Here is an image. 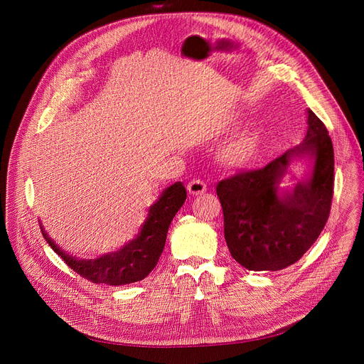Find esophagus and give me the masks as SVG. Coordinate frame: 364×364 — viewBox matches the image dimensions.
I'll return each instance as SVG.
<instances>
[{
	"instance_id": "1",
	"label": "esophagus",
	"mask_w": 364,
	"mask_h": 364,
	"mask_svg": "<svg viewBox=\"0 0 364 364\" xmlns=\"http://www.w3.org/2000/svg\"><path fill=\"white\" fill-rule=\"evenodd\" d=\"M187 192L192 195V196H198V195H202L206 192V184L196 178V180H192L188 184H187Z\"/></svg>"
}]
</instances>
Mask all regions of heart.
Wrapping results in <instances>:
<instances>
[{
	"mask_svg": "<svg viewBox=\"0 0 364 364\" xmlns=\"http://www.w3.org/2000/svg\"><path fill=\"white\" fill-rule=\"evenodd\" d=\"M258 149V139L254 132L245 131L228 141L221 150L220 161L224 166L240 169L251 164Z\"/></svg>",
	"mask_w": 364,
	"mask_h": 364,
	"instance_id": "obj_1",
	"label": "heart"
}]
</instances>
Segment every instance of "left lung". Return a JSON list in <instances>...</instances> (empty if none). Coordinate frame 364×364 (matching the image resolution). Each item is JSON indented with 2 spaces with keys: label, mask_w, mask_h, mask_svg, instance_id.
<instances>
[{
  "label": "left lung",
  "mask_w": 364,
  "mask_h": 364,
  "mask_svg": "<svg viewBox=\"0 0 364 364\" xmlns=\"http://www.w3.org/2000/svg\"><path fill=\"white\" fill-rule=\"evenodd\" d=\"M307 134L294 149L257 171L218 183L224 237L232 257L247 270L277 272L295 264L317 240L333 196V146L324 124L307 110ZM311 171L292 188L279 183L294 160Z\"/></svg>",
  "instance_id": "1"
}]
</instances>
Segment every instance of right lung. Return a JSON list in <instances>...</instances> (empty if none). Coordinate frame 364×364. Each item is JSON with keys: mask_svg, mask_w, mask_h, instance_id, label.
<instances>
[{"mask_svg": "<svg viewBox=\"0 0 364 364\" xmlns=\"http://www.w3.org/2000/svg\"><path fill=\"white\" fill-rule=\"evenodd\" d=\"M186 198L187 193L183 183L177 181L166 187L158 200L149 208L147 218L141 224L137 236L125 243L121 250L105 254L95 259H82L68 254L47 235L43 224L40 225L53 251L75 273L97 284H128L143 280L156 267L164 251L169 224L183 206Z\"/></svg>", "mask_w": 364, "mask_h": 364, "instance_id": "obj_1", "label": "right lung"}]
</instances>
